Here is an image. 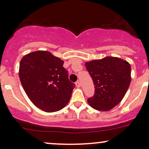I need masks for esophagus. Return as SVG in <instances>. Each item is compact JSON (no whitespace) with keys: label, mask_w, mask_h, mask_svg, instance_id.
Instances as JSON below:
<instances>
[{"label":"esophagus","mask_w":149,"mask_h":149,"mask_svg":"<svg viewBox=\"0 0 149 149\" xmlns=\"http://www.w3.org/2000/svg\"><path fill=\"white\" fill-rule=\"evenodd\" d=\"M75 85H76L77 87H80V86H81V84H80L79 81H77L75 82Z\"/></svg>","instance_id":"obj_1"}]
</instances>
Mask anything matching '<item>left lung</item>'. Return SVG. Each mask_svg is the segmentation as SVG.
Wrapping results in <instances>:
<instances>
[{
    "instance_id": "8db88e82",
    "label": "left lung",
    "mask_w": 149,
    "mask_h": 149,
    "mask_svg": "<svg viewBox=\"0 0 149 149\" xmlns=\"http://www.w3.org/2000/svg\"><path fill=\"white\" fill-rule=\"evenodd\" d=\"M95 88L94 96L88 98L91 108L108 111L124 98L131 82V66L120 58L107 56L100 60L86 62Z\"/></svg>"
}]
</instances>
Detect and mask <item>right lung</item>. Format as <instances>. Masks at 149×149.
<instances>
[{
	"label": "right lung",
	"instance_id": "right-lung-1",
	"mask_svg": "<svg viewBox=\"0 0 149 149\" xmlns=\"http://www.w3.org/2000/svg\"><path fill=\"white\" fill-rule=\"evenodd\" d=\"M63 63L46 51L28 53L19 63V77L25 93L35 106L47 113L63 109L74 88Z\"/></svg>",
	"mask_w": 149,
	"mask_h": 149
}]
</instances>
